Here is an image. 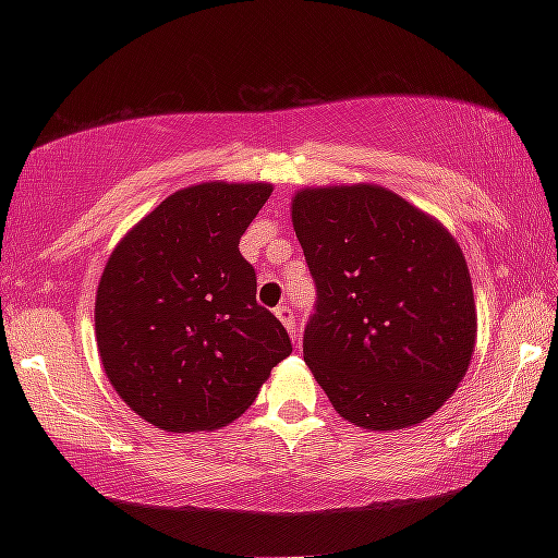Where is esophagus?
<instances>
[{
	"mask_svg": "<svg viewBox=\"0 0 558 558\" xmlns=\"http://www.w3.org/2000/svg\"><path fill=\"white\" fill-rule=\"evenodd\" d=\"M276 315H278V319L282 323V327H286L288 332H290V337L295 339V342H298V327H295V317H292V310H290V305H280V307H276Z\"/></svg>",
	"mask_w": 558,
	"mask_h": 558,
	"instance_id": "1",
	"label": "esophagus"
}]
</instances>
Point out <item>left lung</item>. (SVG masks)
I'll return each instance as SVG.
<instances>
[{"label": "left lung", "instance_id": "1", "mask_svg": "<svg viewBox=\"0 0 558 558\" xmlns=\"http://www.w3.org/2000/svg\"><path fill=\"white\" fill-rule=\"evenodd\" d=\"M292 226L317 288L302 354L335 411L369 430L430 418L475 352L458 241L376 184L300 189Z\"/></svg>", "mask_w": 558, "mask_h": 558}]
</instances>
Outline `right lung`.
Returning <instances> with one entry per match:
<instances>
[{
	"label": "right lung",
	"instance_id": "obj_1",
	"mask_svg": "<svg viewBox=\"0 0 558 558\" xmlns=\"http://www.w3.org/2000/svg\"><path fill=\"white\" fill-rule=\"evenodd\" d=\"M272 184L179 189L125 233L96 295V342L112 389L167 433L216 430L256 401L292 352L256 302L239 241Z\"/></svg>",
	"mask_w": 558,
	"mask_h": 558
}]
</instances>
